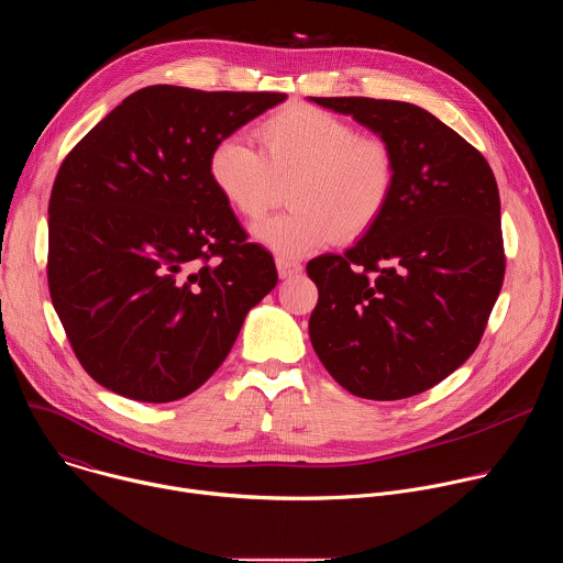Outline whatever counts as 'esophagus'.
<instances>
[{"instance_id":"obj_1","label":"esophagus","mask_w":563,"mask_h":563,"mask_svg":"<svg viewBox=\"0 0 563 563\" xmlns=\"http://www.w3.org/2000/svg\"><path fill=\"white\" fill-rule=\"evenodd\" d=\"M276 269H278L280 278H291L302 272V265L296 261H289V258H276Z\"/></svg>"}]
</instances>
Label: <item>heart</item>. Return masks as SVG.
<instances>
[{"mask_svg":"<svg viewBox=\"0 0 563 563\" xmlns=\"http://www.w3.org/2000/svg\"><path fill=\"white\" fill-rule=\"evenodd\" d=\"M258 148L238 135L213 144L207 174L216 191L243 218L263 216L289 183L287 213L254 224L261 245L300 258L336 238L363 235L383 213L394 187V155L378 137L309 104H289L256 129Z\"/></svg>","mask_w":563,"mask_h":563,"instance_id":"b5f03b06","label":"heart"}]
</instances>
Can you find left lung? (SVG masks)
I'll list each match as a JSON object with an SVG mask.
<instances>
[{
  "mask_svg": "<svg viewBox=\"0 0 563 563\" xmlns=\"http://www.w3.org/2000/svg\"><path fill=\"white\" fill-rule=\"evenodd\" d=\"M352 115L394 155L380 218L343 256L307 265L316 356L361 398L421 394L461 367L504 285L501 202L486 157L426 109L372 98H309Z\"/></svg>",
  "mask_w": 563,
  "mask_h": 563,
  "instance_id": "8db88e82",
  "label": "left lung"
}]
</instances>
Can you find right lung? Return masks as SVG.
<instances>
[{
  "label": "right lung",
  "mask_w": 563,
  "mask_h": 563,
  "mask_svg": "<svg viewBox=\"0 0 563 563\" xmlns=\"http://www.w3.org/2000/svg\"><path fill=\"white\" fill-rule=\"evenodd\" d=\"M285 100L146 87L66 155L48 202V289L102 387L142 404L196 391L276 287L272 254L247 243L207 159Z\"/></svg>",
  "instance_id": "add662e5"
}]
</instances>
